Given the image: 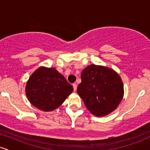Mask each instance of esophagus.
<instances>
[{"instance_id": "1", "label": "esophagus", "mask_w": 150, "mask_h": 150, "mask_svg": "<svg viewBox=\"0 0 150 150\" xmlns=\"http://www.w3.org/2000/svg\"><path fill=\"white\" fill-rule=\"evenodd\" d=\"M73 87L74 91H76V89H77V85H76V84L74 83L73 85Z\"/></svg>"}]
</instances>
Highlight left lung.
Here are the masks:
<instances>
[{
    "label": "left lung",
    "mask_w": 150,
    "mask_h": 150,
    "mask_svg": "<svg viewBox=\"0 0 150 150\" xmlns=\"http://www.w3.org/2000/svg\"><path fill=\"white\" fill-rule=\"evenodd\" d=\"M77 92L92 114L104 116L117 108L123 97V85L113 70L90 65L82 70Z\"/></svg>",
    "instance_id": "left-lung-1"
}]
</instances>
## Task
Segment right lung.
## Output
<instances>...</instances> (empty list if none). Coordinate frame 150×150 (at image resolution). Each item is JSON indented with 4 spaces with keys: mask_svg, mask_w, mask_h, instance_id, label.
<instances>
[{
    "mask_svg": "<svg viewBox=\"0 0 150 150\" xmlns=\"http://www.w3.org/2000/svg\"><path fill=\"white\" fill-rule=\"evenodd\" d=\"M73 90V86L53 68H39L26 86V94L31 104L44 111L57 108Z\"/></svg>",
    "mask_w": 150,
    "mask_h": 150,
    "instance_id": "1",
    "label": "right lung"
}]
</instances>
